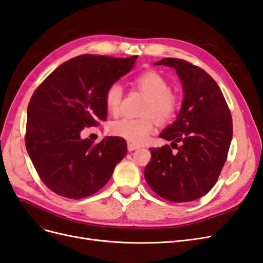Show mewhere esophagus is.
I'll use <instances>...</instances> for the list:
<instances>
[{"label":"esophagus","mask_w":263,"mask_h":263,"mask_svg":"<svg viewBox=\"0 0 263 263\" xmlns=\"http://www.w3.org/2000/svg\"><path fill=\"white\" fill-rule=\"evenodd\" d=\"M127 148H128V150H129V151H134V150L138 149V148H139V146H137V145H134V144H128V145H127Z\"/></svg>","instance_id":"obj_1"}]
</instances>
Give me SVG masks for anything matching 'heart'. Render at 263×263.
Here are the masks:
<instances>
[{
    "instance_id": "heart-1",
    "label": "heart",
    "mask_w": 263,
    "mask_h": 263,
    "mask_svg": "<svg viewBox=\"0 0 263 263\" xmlns=\"http://www.w3.org/2000/svg\"><path fill=\"white\" fill-rule=\"evenodd\" d=\"M136 85L148 97L145 114L148 116L135 118L123 117L109 124L108 129L115 136L122 137L129 142L141 145L156 129V118L159 122H168L176 115L179 107L177 95L170 92L168 81L156 71H146L137 77ZM123 87L118 83L110 84L104 94L105 107L110 114H117L121 109ZM155 115L156 117H153Z\"/></svg>"
}]
</instances>
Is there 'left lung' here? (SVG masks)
Wrapping results in <instances>:
<instances>
[{"label":"left lung","instance_id":"1","mask_svg":"<svg viewBox=\"0 0 263 263\" xmlns=\"http://www.w3.org/2000/svg\"><path fill=\"white\" fill-rule=\"evenodd\" d=\"M155 65L176 69L184 98L176 121L160 134L172 140L177 153H172L169 145L150 148L145 179L164 200L195 201L210 192L226 162L233 138L232 114L217 83L200 67L177 58Z\"/></svg>","mask_w":263,"mask_h":263}]
</instances>
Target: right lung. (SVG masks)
I'll return each mask as SVG.
<instances>
[{
	"mask_svg": "<svg viewBox=\"0 0 263 263\" xmlns=\"http://www.w3.org/2000/svg\"><path fill=\"white\" fill-rule=\"evenodd\" d=\"M137 58L78 55L35 90L27 107L25 145L39 178L55 194L79 200L97 193L126 156L122 137L94 144L81 133L105 121L106 89L128 73Z\"/></svg>",
	"mask_w": 263,
	"mask_h": 263,
	"instance_id": "right-lung-1",
	"label": "right lung"
}]
</instances>
